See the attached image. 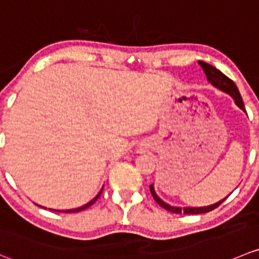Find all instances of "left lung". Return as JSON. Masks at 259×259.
Here are the masks:
<instances>
[{
	"label": "left lung",
	"instance_id": "8db88e82",
	"mask_svg": "<svg viewBox=\"0 0 259 259\" xmlns=\"http://www.w3.org/2000/svg\"><path fill=\"white\" fill-rule=\"evenodd\" d=\"M199 63H200V66L202 67V69H204L205 74H206L207 81H209L214 87L219 89L220 91L225 92V94H228L229 96H232L233 100H234L235 105H237L239 109H242L243 111L245 112V107H244V104H243V99H242V96H240L239 90H238L237 84H235L234 82L229 78V77L225 76L224 73H222L219 69L215 68V67H212L211 64H209V63L201 62V60H200ZM149 188H150V192H152L153 199L158 202V205H160L162 207H164V209L168 210V211L175 212V214H181V212H183V214H205V212L211 211V210H214L215 207L219 206V205L222 204V202L228 197L227 196L225 199L220 200V201L215 202V204L209 205V206L180 207V206H172V205H169V204H167V202L163 201V200L158 196L157 193H155L154 186L153 185H150Z\"/></svg>",
	"mask_w": 259,
	"mask_h": 259
}]
</instances>
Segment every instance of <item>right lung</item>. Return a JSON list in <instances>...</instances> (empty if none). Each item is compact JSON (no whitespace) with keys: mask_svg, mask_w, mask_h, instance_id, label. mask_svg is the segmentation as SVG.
<instances>
[{"mask_svg":"<svg viewBox=\"0 0 259 259\" xmlns=\"http://www.w3.org/2000/svg\"><path fill=\"white\" fill-rule=\"evenodd\" d=\"M102 188H104V187H102ZM101 193H102V190L100 191L99 193H97L96 197H94V199H92L91 201L87 202V204H86V205H83V206L77 207V209H69V210H53V209H49V210H53V211H62V212H78V211H82V210L87 209V207H90V206H91V205H94L95 202H96V200L99 199L100 196H101Z\"/></svg>","mask_w":259,"mask_h":259,"instance_id":"1","label":"right lung"}]
</instances>
